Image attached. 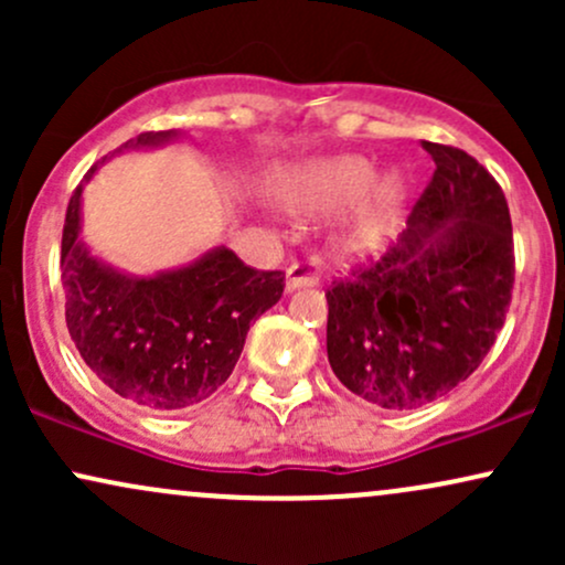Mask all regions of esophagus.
Masks as SVG:
<instances>
[{
	"label": "esophagus",
	"instance_id": "34e87169",
	"mask_svg": "<svg viewBox=\"0 0 565 565\" xmlns=\"http://www.w3.org/2000/svg\"><path fill=\"white\" fill-rule=\"evenodd\" d=\"M319 278H321L319 276V263H316V260L295 263L287 270V289L297 291V289H305V287H316V284H319Z\"/></svg>",
	"mask_w": 565,
	"mask_h": 565
}]
</instances>
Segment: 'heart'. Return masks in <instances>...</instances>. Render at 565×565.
<instances>
[{
    "instance_id": "1",
    "label": "heart",
    "mask_w": 565,
    "mask_h": 565,
    "mask_svg": "<svg viewBox=\"0 0 565 565\" xmlns=\"http://www.w3.org/2000/svg\"><path fill=\"white\" fill-rule=\"evenodd\" d=\"M270 199L291 217H334L350 210L342 246L377 252L404 215L412 180L401 167L377 172L364 157H327L284 164L268 174Z\"/></svg>"
}]
</instances>
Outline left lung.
<instances>
[{"label":"left lung","mask_w":565,"mask_h":565,"mask_svg":"<svg viewBox=\"0 0 565 565\" xmlns=\"http://www.w3.org/2000/svg\"><path fill=\"white\" fill-rule=\"evenodd\" d=\"M436 161L406 231L377 263L327 289V353L369 404L408 412L481 366L515 281L510 210L465 151L423 142Z\"/></svg>","instance_id":"1"}]
</instances>
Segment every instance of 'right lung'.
Returning a JSON list of instances; mask_svg holds the SVG:
<instances>
[{"label":"right lung","mask_w":565,"mask_h":565,"mask_svg":"<svg viewBox=\"0 0 565 565\" xmlns=\"http://www.w3.org/2000/svg\"><path fill=\"white\" fill-rule=\"evenodd\" d=\"M178 138V129L142 132L111 157ZM111 157L93 164L68 201L61 244L68 334L116 395L148 412H178L231 377L249 323L281 300L284 274L246 268L228 246L151 276L97 257L82 238V193Z\"/></svg>","instance_id":"obj_1"}]
</instances>
